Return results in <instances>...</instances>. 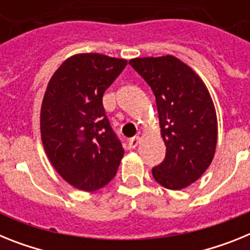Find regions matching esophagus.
Listing matches in <instances>:
<instances>
[{
  "instance_id": "34e87169",
  "label": "esophagus",
  "mask_w": 250,
  "mask_h": 250,
  "mask_svg": "<svg viewBox=\"0 0 250 250\" xmlns=\"http://www.w3.org/2000/svg\"><path fill=\"white\" fill-rule=\"evenodd\" d=\"M140 140H141L140 135L134 136V138L130 139V140H129V147H130V149H135V147L139 145V143H140Z\"/></svg>"
}]
</instances>
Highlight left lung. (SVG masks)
Listing matches in <instances>:
<instances>
[{
	"mask_svg": "<svg viewBox=\"0 0 250 250\" xmlns=\"http://www.w3.org/2000/svg\"><path fill=\"white\" fill-rule=\"evenodd\" d=\"M129 63L155 95L167 145L152 176L170 190L184 189L205 173L215 154L218 120L210 92L202 77L173 55L136 57Z\"/></svg>",
	"mask_w": 250,
	"mask_h": 250,
	"instance_id": "obj_1",
	"label": "left lung"
}]
</instances>
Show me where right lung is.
I'll use <instances>...</instances> for the list:
<instances>
[{
	"label": "right lung",
	"instance_id": "add662e5",
	"mask_svg": "<svg viewBox=\"0 0 250 250\" xmlns=\"http://www.w3.org/2000/svg\"><path fill=\"white\" fill-rule=\"evenodd\" d=\"M127 60L103 54L66 59L48 81L40 130L48 160L61 178L83 191L111 182L124 156L103 106L105 90Z\"/></svg>",
	"mask_w": 250,
	"mask_h": 250
}]
</instances>
